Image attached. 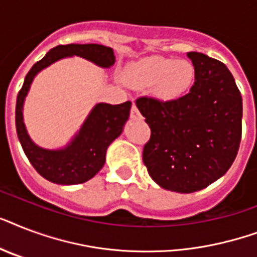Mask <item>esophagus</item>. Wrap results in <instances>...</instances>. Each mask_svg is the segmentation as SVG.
Returning <instances> with one entry per match:
<instances>
[{"instance_id": "obj_1", "label": "esophagus", "mask_w": 257, "mask_h": 257, "mask_svg": "<svg viewBox=\"0 0 257 257\" xmlns=\"http://www.w3.org/2000/svg\"><path fill=\"white\" fill-rule=\"evenodd\" d=\"M131 118H133V120L141 118L140 112H139V109H137V106L135 104L132 105V109H131Z\"/></svg>"}]
</instances>
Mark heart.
Listing matches in <instances>:
<instances>
[{
	"instance_id": "b5f03b06",
	"label": "heart",
	"mask_w": 257,
	"mask_h": 257,
	"mask_svg": "<svg viewBox=\"0 0 257 257\" xmlns=\"http://www.w3.org/2000/svg\"><path fill=\"white\" fill-rule=\"evenodd\" d=\"M125 81L133 88H151L152 96L161 102H173L185 96L193 85L195 66L187 60L147 57L128 66Z\"/></svg>"
}]
</instances>
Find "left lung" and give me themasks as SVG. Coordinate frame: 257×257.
Instances as JSON below:
<instances>
[{
	"instance_id": "8db88e82",
	"label": "left lung",
	"mask_w": 257,
	"mask_h": 257,
	"mask_svg": "<svg viewBox=\"0 0 257 257\" xmlns=\"http://www.w3.org/2000/svg\"><path fill=\"white\" fill-rule=\"evenodd\" d=\"M195 84L173 102L141 97L136 105L151 128L143 151L149 176L161 188L192 193L231 168L241 140L243 101L223 62L199 52L187 54Z\"/></svg>"
}]
</instances>
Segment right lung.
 Listing matches in <instances>:
<instances>
[{
	"label": "right lung",
	"instance_id": "add662e5",
	"mask_svg": "<svg viewBox=\"0 0 257 257\" xmlns=\"http://www.w3.org/2000/svg\"><path fill=\"white\" fill-rule=\"evenodd\" d=\"M82 57L108 69L114 64L112 48L98 44H69L50 49L45 57L36 62L17 96L16 105V128L18 140L29 159L30 164L44 177L60 185H74L90 180L105 164L108 147L120 136L128 121L132 102L126 101L118 105L98 102L93 106L81 128L73 139L62 148L48 149L37 145L26 131L24 122V102L29 93L34 77L56 61L66 57Z\"/></svg>",
	"mask_w": 257,
	"mask_h": 257
}]
</instances>
